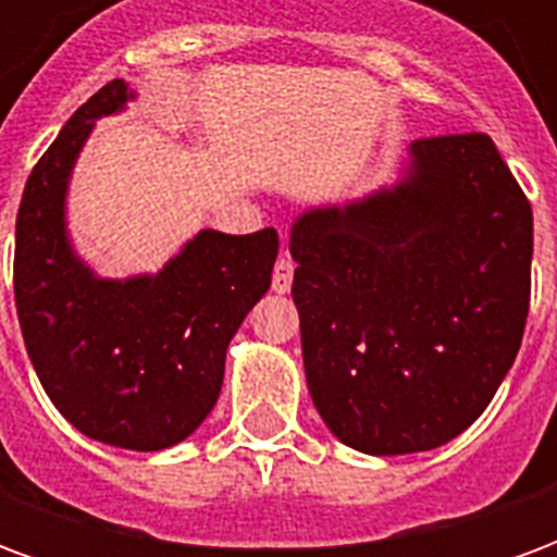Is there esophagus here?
Returning <instances> with one entry per match:
<instances>
[{"label":"esophagus","instance_id":"obj_1","mask_svg":"<svg viewBox=\"0 0 557 557\" xmlns=\"http://www.w3.org/2000/svg\"><path fill=\"white\" fill-rule=\"evenodd\" d=\"M292 277H295V262H292L289 256L283 253L277 259V265H274V274H271V289L274 292H289L292 289Z\"/></svg>","mask_w":557,"mask_h":557}]
</instances>
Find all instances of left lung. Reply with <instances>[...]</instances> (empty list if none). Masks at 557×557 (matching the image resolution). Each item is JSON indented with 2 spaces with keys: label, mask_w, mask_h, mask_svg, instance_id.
<instances>
[{
  "label": "left lung",
  "mask_w": 557,
  "mask_h": 557,
  "mask_svg": "<svg viewBox=\"0 0 557 557\" xmlns=\"http://www.w3.org/2000/svg\"><path fill=\"white\" fill-rule=\"evenodd\" d=\"M307 387L361 454L432 450L483 414L531 301V202L486 134L411 143L409 175L292 226Z\"/></svg>",
  "instance_id": "left-lung-1"
}]
</instances>
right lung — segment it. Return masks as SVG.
Here are the masks:
<instances>
[{
  "instance_id": "right-lung-1",
  "label": "right lung",
  "mask_w": 557,
  "mask_h": 557,
  "mask_svg": "<svg viewBox=\"0 0 557 557\" xmlns=\"http://www.w3.org/2000/svg\"><path fill=\"white\" fill-rule=\"evenodd\" d=\"M107 83L35 163L17 211L14 301L47 397L83 435L127 450L184 442L214 409L244 315L271 286L274 230H202L154 277L98 280L65 235V187L95 119L125 107Z\"/></svg>"
}]
</instances>
